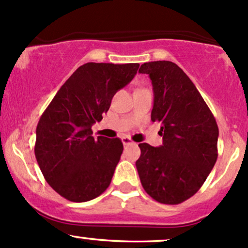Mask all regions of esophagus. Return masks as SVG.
Instances as JSON below:
<instances>
[{
    "mask_svg": "<svg viewBox=\"0 0 248 248\" xmlns=\"http://www.w3.org/2000/svg\"><path fill=\"white\" fill-rule=\"evenodd\" d=\"M122 140V143H124V146H128V145H132L133 143V141H132V139L130 138H128V137H124L121 139Z\"/></svg>",
    "mask_w": 248,
    "mask_h": 248,
    "instance_id": "1",
    "label": "esophagus"
}]
</instances>
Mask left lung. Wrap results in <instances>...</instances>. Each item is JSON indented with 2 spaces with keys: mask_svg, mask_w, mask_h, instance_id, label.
I'll return each instance as SVG.
<instances>
[{
  "mask_svg": "<svg viewBox=\"0 0 248 248\" xmlns=\"http://www.w3.org/2000/svg\"><path fill=\"white\" fill-rule=\"evenodd\" d=\"M153 84L152 121L161 124L162 145L140 143L137 168L141 185L160 203L178 205L195 194L217 159L219 128L207 103L178 64H141Z\"/></svg>",
  "mask_w": 248,
  "mask_h": 248,
  "instance_id": "1",
  "label": "left lung"
}]
</instances>
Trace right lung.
I'll list each match as a JSON object with an SVG mask.
<instances>
[{
	"label": "right lung",
	"instance_id": "obj_1",
	"mask_svg": "<svg viewBox=\"0 0 248 248\" xmlns=\"http://www.w3.org/2000/svg\"><path fill=\"white\" fill-rule=\"evenodd\" d=\"M139 63L78 67L59 89L36 127L35 156L46 181L73 202L101 195L124 151L119 138L93 135L113 96L137 74Z\"/></svg>",
	"mask_w": 248,
	"mask_h": 248
}]
</instances>
